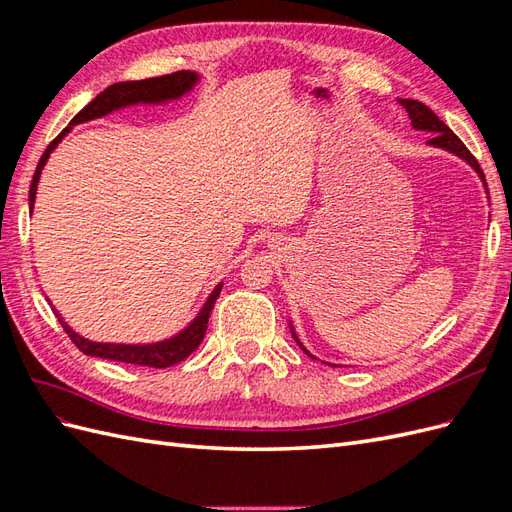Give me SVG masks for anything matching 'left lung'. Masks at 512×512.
<instances>
[{
  "instance_id": "left-lung-1",
  "label": "left lung",
  "mask_w": 512,
  "mask_h": 512,
  "mask_svg": "<svg viewBox=\"0 0 512 512\" xmlns=\"http://www.w3.org/2000/svg\"><path fill=\"white\" fill-rule=\"evenodd\" d=\"M399 104L406 108V113L410 115L412 126H414L416 130H423V132H429V134H431L427 145H433V147H440V149H446V151L455 153V156H459L461 160H466V162L476 170L478 177L485 181L483 170H480V164L476 162V158L468 151V147L459 141L457 134H455L451 128H448L444 121L438 119V115L433 113L429 106H425L423 102H418V100H408V98H404V100L399 98ZM290 329H292V327H290ZM292 335H294V331H292ZM294 339H297V335H294ZM297 344L303 348V344L299 342V339H297ZM303 350H305V348H303ZM305 354H309V352L305 350ZM309 356H312V354H309ZM312 359H316V356H312Z\"/></svg>"
}]
</instances>
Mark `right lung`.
I'll return each instance as SVG.
<instances>
[{
	"instance_id": "obj_1",
	"label": "right lung",
	"mask_w": 512,
	"mask_h": 512,
	"mask_svg": "<svg viewBox=\"0 0 512 512\" xmlns=\"http://www.w3.org/2000/svg\"><path fill=\"white\" fill-rule=\"evenodd\" d=\"M196 83H198L196 72L179 70V72H173V74L156 76V79L126 81V83H115L111 87H106L102 94H98L94 100H91L83 108L81 113H76L72 117L70 126L66 130H61V134L42 153V158L36 166L32 185H29V211H34L38 181H40V175H42V168H44L46 160H49L53 149L59 145L61 138H64L70 132L72 126H76V123L91 121V119H100L108 113L119 111V108H126V106H132V104H162V102H168V100H177L183 94L192 91ZM220 290H222V284L213 288V292L209 294V299L205 301L203 309H200L198 316L181 333H177L175 337H170V339H164V342H156V344H100V342H89V339H85L83 335L72 331L68 324L64 322V318H61V314L53 307V303L49 299H46V301H49V305L53 307L57 320L61 322V327H64V331L72 339V344L79 348L83 354L100 356V359H108V361L162 369V367H170L175 363H181L183 359H188V356L200 346V342H203V337L207 333L209 314H211V309L215 305V299L220 297Z\"/></svg>"
}]
</instances>
